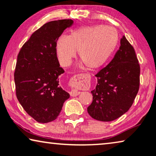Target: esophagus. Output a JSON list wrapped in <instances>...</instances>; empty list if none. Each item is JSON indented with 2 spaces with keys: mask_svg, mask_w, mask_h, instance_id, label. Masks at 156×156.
<instances>
[{
  "mask_svg": "<svg viewBox=\"0 0 156 156\" xmlns=\"http://www.w3.org/2000/svg\"><path fill=\"white\" fill-rule=\"evenodd\" d=\"M78 76V74L74 75V78H75L76 76ZM72 80H73V79H72ZM80 94V91H78L77 90H75V89H72L69 92V94L71 97H76V96H78Z\"/></svg>",
  "mask_w": 156,
  "mask_h": 156,
  "instance_id": "esophagus-1",
  "label": "esophagus"
}]
</instances>
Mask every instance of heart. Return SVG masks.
Returning a JSON list of instances; mask_svg holds the SVG:
<instances>
[{
    "label": "heart",
    "mask_w": 156,
    "mask_h": 156,
    "mask_svg": "<svg viewBox=\"0 0 156 156\" xmlns=\"http://www.w3.org/2000/svg\"><path fill=\"white\" fill-rule=\"evenodd\" d=\"M119 42L118 32L114 27L103 25L81 27L67 37H60L55 43L57 59L67 67L78 52L79 59L89 69L101 67L107 61Z\"/></svg>",
    "instance_id": "b5f03b06"
}]
</instances>
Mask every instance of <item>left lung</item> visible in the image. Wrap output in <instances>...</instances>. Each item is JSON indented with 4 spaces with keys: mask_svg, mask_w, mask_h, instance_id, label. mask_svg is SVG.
Masks as SVG:
<instances>
[{
    "mask_svg": "<svg viewBox=\"0 0 156 156\" xmlns=\"http://www.w3.org/2000/svg\"><path fill=\"white\" fill-rule=\"evenodd\" d=\"M140 72L133 47L123 36L112 60L95 75L98 83L91 91L89 114L96 120L112 121L127 112L138 92Z\"/></svg>",
    "mask_w": 156,
    "mask_h": 156,
    "instance_id": "8db88e82",
    "label": "left lung"
}]
</instances>
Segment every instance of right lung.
<instances>
[{
  "label": "right lung",
  "mask_w": 156,
  "mask_h": 156,
  "mask_svg": "<svg viewBox=\"0 0 156 156\" xmlns=\"http://www.w3.org/2000/svg\"><path fill=\"white\" fill-rule=\"evenodd\" d=\"M71 19L50 21L34 32L21 48L14 72L19 102L39 123H48L59 116L69 94L59 86V67L55 43L64 30L73 24Z\"/></svg>",
  "instance_id": "obj_1"
}]
</instances>
